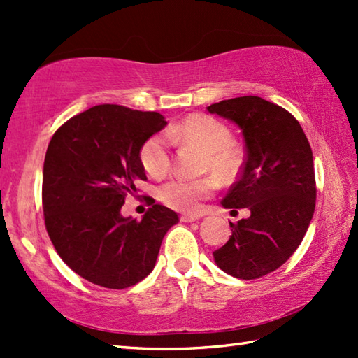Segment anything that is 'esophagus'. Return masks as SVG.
I'll return each instance as SVG.
<instances>
[{
    "label": "esophagus",
    "mask_w": 358,
    "mask_h": 358,
    "mask_svg": "<svg viewBox=\"0 0 358 358\" xmlns=\"http://www.w3.org/2000/svg\"><path fill=\"white\" fill-rule=\"evenodd\" d=\"M199 220V216H192V215H182L180 216V221L182 222H194V221H198Z\"/></svg>",
    "instance_id": "1"
}]
</instances>
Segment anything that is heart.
I'll use <instances>...</instances> for the list:
<instances>
[{
	"label": "heart",
	"mask_w": 358,
	"mask_h": 358,
	"mask_svg": "<svg viewBox=\"0 0 358 358\" xmlns=\"http://www.w3.org/2000/svg\"><path fill=\"white\" fill-rule=\"evenodd\" d=\"M170 138L173 142L193 145L203 151L202 171L213 173L222 182L235 180L243 169V151L231 141V129L220 119L208 114H189L164 134L151 136L141 148V162L148 174L160 178L171 164ZM216 188L213 178H173L160 187L159 196L165 206L184 213H196L201 202Z\"/></svg>",
	"instance_id": "b5f03b06"
}]
</instances>
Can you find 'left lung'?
<instances>
[{
	"label": "left lung",
	"mask_w": 358,
	"mask_h": 358,
	"mask_svg": "<svg viewBox=\"0 0 358 358\" xmlns=\"http://www.w3.org/2000/svg\"><path fill=\"white\" fill-rule=\"evenodd\" d=\"M207 109L243 129L245 160L222 206L250 210L247 220L230 222L231 236L213 257L225 273L257 280L281 267L309 229L317 199L310 145L294 115L261 97Z\"/></svg>",
	"instance_id": "8db88e82"
}]
</instances>
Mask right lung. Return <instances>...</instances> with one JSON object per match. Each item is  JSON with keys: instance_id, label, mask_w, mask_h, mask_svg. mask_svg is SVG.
Returning <instances> with one entry per match:
<instances>
[{"instance_id": "add662e5", "label": "right lung", "mask_w": 358, "mask_h": 358, "mask_svg": "<svg viewBox=\"0 0 358 358\" xmlns=\"http://www.w3.org/2000/svg\"><path fill=\"white\" fill-rule=\"evenodd\" d=\"M166 125L162 114L97 105L58 128L43 166L45 225L57 253L82 278L127 289L155 268L176 211L155 203L141 221L120 208L147 180L141 148Z\"/></svg>"}]
</instances>
